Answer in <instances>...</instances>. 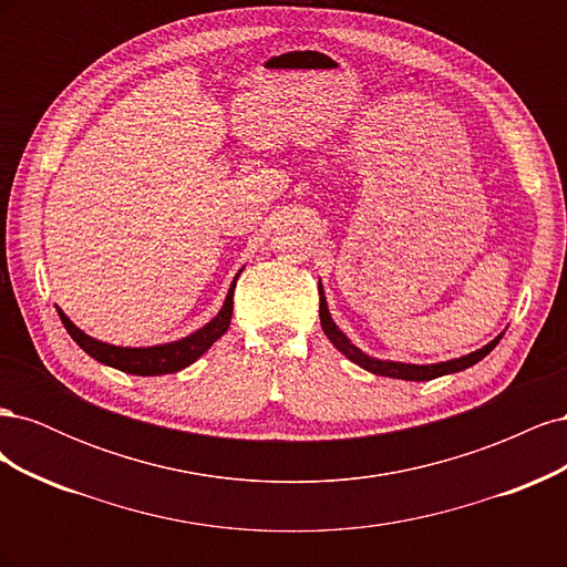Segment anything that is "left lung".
Returning <instances> with one entry per match:
<instances>
[{"mask_svg":"<svg viewBox=\"0 0 567 567\" xmlns=\"http://www.w3.org/2000/svg\"><path fill=\"white\" fill-rule=\"evenodd\" d=\"M319 319H321V329L323 333L329 336V340L333 346L346 354L350 362H354L357 367H362L375 375H390V379H402V381H433L437 375L444 373H456L468 369L473 364H477L480 359L487 357L494 348L496 342L502 340V336H496L492 342H487L485 348H480L466 357H458V359H450V362H440V364H402V362H383V359H373L369 354H364L359 348H354L352 342L348 340V336L342 333L338 326L333 323L331 315H329V305H326V298L321 293V286H319Z\"/></svg>","mask_w":567,"mask_h":567,"instance_id":"8db88e82","label":"left lung"}]
</instances>
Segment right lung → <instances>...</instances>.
<instances>
[{
    "label": "right lung",
    "mask_w": 567,
    "mask_h": 567,
    "mask_svg": "<svg viewBox=\"0 0 567 567\" xmlns=\"http://www.w3.org/2000/svg\"><path fill=\"white\" fill-rule=\"evenodd\" d=\"M238 279V277H236ZM236 279L229 288L227 300L221 305L219 315L205 323L203 329H198L196 333L186 336L177 342H167V346H153V348H115L109 346V342H101L90 338L87 333H82L78 326L68 319L59 307V317L65 326V331L71 333V338L78 342V346L87 352L90 357H94L96 362L113 367L117 371L125 373H134V375H161V373H175L186 369L188 364H194L196 359L208 352L213 342L217 338H221L227 333L229 323H231V312H234V288H236Z\"/></svg>",
    "instance_id": "1"
}]
</instances>
